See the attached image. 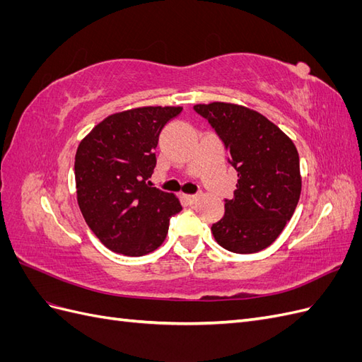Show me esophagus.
Listing matches in <instances>:
<instances>
[{"label":"esophagus","instance_id":"34e87169","mask_svg":"<svg viewBox=\"0 0 362 362\" xmlns=\"http://www.w3.org/2000/svg\"><path fill=\"white\" fill-rule=\"evenodd\" d=\"M182 198L185 199V202H187V204H194L196 201H198L199 199V194H184L182 196Z\"/></svg>","mask_w":362,"mask_h":362}]
</instances>
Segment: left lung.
<instances>
[{
    "label": "left lung",
    "mask_w": 362,
    "mask_h": 362,
    "mask_svg": "<svg viewBox=\"0 0 362 362\" xmlns=\"http://www.w3.org/2000/svg\"><path fill=\"white\" fill-rule=\"evenodd\" d=\"M231 154L238 175L225 216L211 226L216 242L235 254L269 247L298 206L302 177L293 140L266 116L231 103L196 104Z\"/></svg>",
    "instance_id": "obj_1"
}]
</instances>
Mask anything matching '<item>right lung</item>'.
I'll use <instances>...</instances> for the list:
<instances>
[{
	"label": "right lung",
	"instance_id": "1",
	"mask_svg": "<svg viewBox=\"0 0 362 362\" xmlns=\"http://www.w3.org/2000/svg\"><path fill=\"white\" fill-rule=\"evenodd\" d=\"M182 107H137L101 120L75 154L76 201L86 223L117 254L141 257L163 245L182 206L152 187L154 151L163 127Z\"/></svg>",
	"mask_w": 362,
	"mask_h": 362
}]
</instances>
